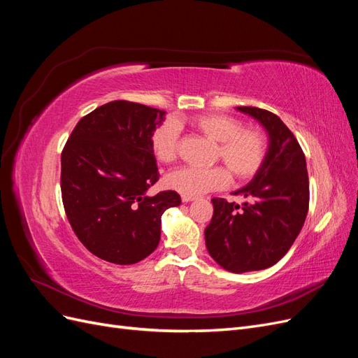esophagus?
<instances>
[{
	"label": "esophagus",
	"instance_id": "obj_1",
	"mask_svg": "<svg viewBox=\"0 0 358 358\" xmlns=\"http://www.w3.org/2000/svg\"><path fill=\"white\" fill-rule=\"evenodd\" d=\"M196 200V197H189V196H182V201L183 203H189V201H194Z\"/></svg>",
	"mask_w": 358,
	"mask_h": 358
}]
</instances>
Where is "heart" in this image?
Segmentation results:
<instances>
[{
  "mask_svg": "<svg viewBox=\"0 0 358 358\" xmlns=\"http://www.w3.org/2000/svg\"><path fill=\"white\" fill-rule=\"evenodd\" d=\"M192 127L216 145L213 159L224 162L236 180H248L263 166L267 142L258 128H243V124L227 115H201L191 121ZM155 158L171 164L179 158V127L173 121L161 124L150 137ZM167 187L182 196L197 197L212 191L224 189L230 183V175L224 167H187L170 173Z\"/></svg>",
  "mask_w": 358,
  "mask_h": 358,
  "instance_id": "obj_1",
  "label": "heart"
}]
</instances>
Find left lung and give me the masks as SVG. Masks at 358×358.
<instances>
[{
  "instance_id": "left-lung-1",
  "label": "left lung",
  "mask_w": 358,
  "mask_h": 358,
  "mask_svg": "<svg viewBox=\"0 0 358 358\" xmlns=\"http://www.w3.org/2000/svg\"><path fill=\"white\" fill-rule=\"evenodd\" d=\"M264 127L268 148L263 166L246 187L234 191L243 206L212 199L213 216L204 239L210 257L233 273L276 264L294 243L309 208L305 154L288 127L275 113L237 107Z\"/></svg>"
}]
</instances>
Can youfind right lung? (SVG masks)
Here are the masks:
<instances>
[{
  "instance_id": "add662e5",
  "label": "right lung",
  "mask_w": 358,
  "mask_h": 358,
  "mask_svg": "<svg viewBox=\"0 0 358 358\" xmlns=\"http://www.w3.org/2000/svg\"><path fill=\"white\" fill-rule=\"evenodd\" d=\"M164 115L145 104L110 101L83 116L64 146V209L78 239L104 262L134 264L152 254L161 215L180 204L176 191L148 196L159 178L150 137Z\"/></svg>"
}]
</instances>
